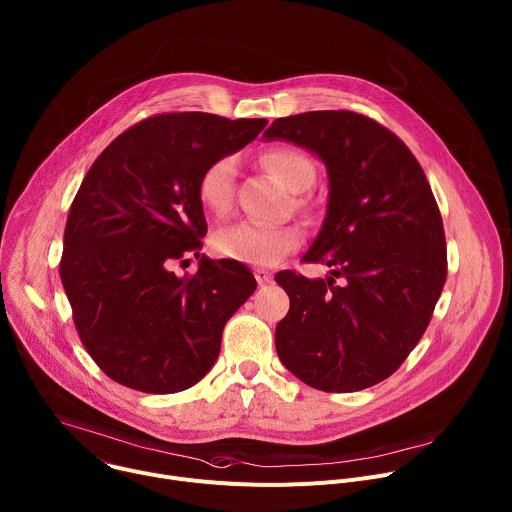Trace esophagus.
<instances>
[{"instance_id":"34e87169","label":"esophagus","mask_w":512,"mask_h":512,"mask_svg":"<svg viewBox=\"0 0 512 512\" xmlns=\"http://www.w3.org/2000/svg\"><path fill=\"white\" fill-rule=\"evenodd\" d=\"M255 279H257L259 285H267V283H271L273 275H271V271H267V269H255Z\"/></svg>"}]
</instances>
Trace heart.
<instances>
[{"label":"heart","mask_w":512,"mask_h":512,"mask_svg":"<svg viewBox=\"0 0 512 512\" xmlns=\"http://www.w3.org/2000/svg\"><path fill=\"white\" fill-rule=\"evenodd\" d=\"M263 166L289 191L301 193L313 183L311 160L295 148H271L261 158ZM237 164L233 156H219L211 160L197 181V199L201 207L215 217H223L233 207ZM303 237L299 227H263L255 223H239L219 231L213 237V249L231 261L275 267L287 255L299 249Z\"/></svg>","instance_id":"obj_1"}]
</instances>
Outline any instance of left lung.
Wrapping results in <instances>:
<instances>
[{"instance_id":"1","label":"left lung","mask_w":512,"mask_h":512,"mask_svg":"<svg viewBox=\"0 0 512 512\" xmlns=\"http://www.w3.org/2000/svg\"><path fill=\"white\" fill-rule=\"evenodd\" d=\"M263 136L309 148L329 179L327 215L303 261L333 277L275 275L289 295L275 327L279 360L323 392L380 384L420 342L446 281L444 225L424 170L392 130L350 110L277 118Z\"/></svg>"}]
</instances>
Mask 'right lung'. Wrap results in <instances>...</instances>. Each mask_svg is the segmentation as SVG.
<instances>
[{"instance_id":"right-lung-1","label":"right lung","mask_w":512,"mask_h":512,"mask_svg":"<svg viewBox=\"0 0 512 512\" xmlns=\"http://www.w3.org/2000/svg\"><path fill=\"white\" fill-rule=\"evenodd\" d=\"M265 118L207 112L150 116L90 166L68 213L60 279L80 342L114 382L175 394L217 362L229 317L257 283L237 261L201 255L203 168L249 144ZM195 254V276L169 265Z\"/></svg>"}]
</instances>
